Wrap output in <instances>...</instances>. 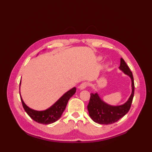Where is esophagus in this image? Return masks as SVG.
I'll return each instance as SVG.
<instances>
[{
	"mask_svg": "<svg viewBox=\"0 0 152 152\" xmlns=\"http://www.w3.org/2000/svg\"><path fill=\"white\" fill-rule=\"evenodd\" d=\"M88 83L87 82H83V83H82L81 84H80V86H79V88L80 89H86L87 87H88Z\"/></svg>",
	"mask_w": 152,
	"mask_h": 152,
	"instance_id": "obj_1",
	"label": "esophagus"
}]
</instances>
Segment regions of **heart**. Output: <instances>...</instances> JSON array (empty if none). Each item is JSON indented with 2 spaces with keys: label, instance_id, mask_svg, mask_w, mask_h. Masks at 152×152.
Segmentation results:
<instances>
[{
  "label": "heart",
  "instance_id": "1",
  "mask_svg": "<svg viewBox=\"0 0 152 152\" xmlns=\"http://www.w3.org/2000/svg\"><path fill=\"white\" fill-rule=\"evenodd\" d=\"M99 60H101V58H99Z\"/></svg>",
  "mask_w": 152,
  "mask_h": 152
}]
</instances>
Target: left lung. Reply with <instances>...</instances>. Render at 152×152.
<instances>
[{"mask_svg": "<svg viewBox=\"0 0 152 152\" xmlns=\"http://www.w3.org/2000/svg\"><path fill=\"white\" fill-rule=\"evenodd\" d=\"M119 69L126 75L130 77L131 80L132 92L129 98L124 104L121 105L112 106L103 101L98 93H91L89 102L88 105L89 115L93 121L99 124L108 125L118 121L124 117L130 110L133 101L134 92V84L133 73L126 64L125 61L121 58L120 66Z\"/></svg>", "mask_w": 152, "mask_h": 152, "instance_id": "obj_1", "label": "left lung"}]
</instances>
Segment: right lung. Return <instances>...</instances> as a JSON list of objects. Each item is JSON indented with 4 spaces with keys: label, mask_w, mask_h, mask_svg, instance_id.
<instances>
[{
    "label": "right lung",
    "mask_w": 152,
    "mask_h": 152,
    "mask_svg": "<svg viewBox=\"0 0 152 152\" xmlns=\"http://www.w3.org/2000/svg\"><path fill=\"white\" fill-rule=\"evenodd\" d=\"M20 84H19V94H20ZM76 88H73L69 91L66 92L64 94L61 96V97L57 100V101L54 103V104L51 106L50 108H47L44 110H35L32 109L26 105L23 100L21 94L20 98L22 102L23 108L27 112V114L30 116V117L33 119L34 121H37L41 124H51L53 123L56 122L59 119L64 110H65L66 104L69 102V99L72 96L74 95L76 93Z\"/></svg>",
    "instance_id": "1"
}]
</instances>
